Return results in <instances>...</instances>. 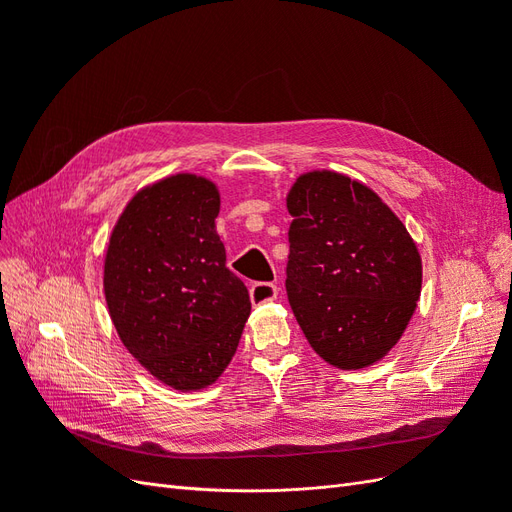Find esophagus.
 Wrapping results in <instances>:
<instances>
[{
    "instance_id": "34e87169",
    "label": "esophagus",
    "mask_w": 512,
    "mask_h": 512,
    "mask_svg": "<svg viewBox=\"0 0 512 512\" xmlns=\"http://www.w3.org/2000/svg\"><path fill=\"white\" fill-rule=\"evenodd\" d=\"M277 294H280V288H277L275 284H269V282H258L250 288V299L254 305L275 301Z\"/></svg>"
}]
</instances>
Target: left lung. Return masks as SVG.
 Here are the masks:
<instances>
[{
	"label": "left lung",
	"instance_id": "obj_1",
	"mask_svg": "<svg viewBox=\"0 0 512 512\" xmlns=\"http://www.w3.org/2000/svg\"><path fill=\"white\" fill-rule=\"evenodd\" d=\"M286 292L307 342L339 369L380 361L421 294V256L406 226L365 185L303 175L288 194Z\"/></svg>",
	"mask_w": 512,
	"mask_h": 512
}]
</instances>
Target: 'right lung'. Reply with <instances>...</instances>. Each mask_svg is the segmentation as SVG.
I'll return each instance as SVG.
<instances>
[{"instance_id":"1","label":"right lung","mask_w":512,"mask_h":512,"mask_svg":"<svg viewBox=\"0 0 512 512\" xmlns=\"http://www.w3.org/2000/svg\"><path fill=\"white\" fill-rule=\"evenodd\" d=\"M218 213L211 181L175 175L130 200L108 243L104 294L121 342L177 391L218 380L252 309L226 267Z\"/></svg>"}]
</instances>
